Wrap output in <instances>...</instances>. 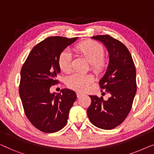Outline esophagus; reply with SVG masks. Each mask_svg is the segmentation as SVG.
<instances>
[{
  "mask_svg": "<svg viewBox=\"0 0 154 154\" xmlns=\"http://www.w3.org/2000/svg\"><path fill=\"white\" fill-rule=\"evenodd\" d=\"M76 94H77V97L78 98H80V97H81L83 95V93H82V92H77Z\"/></svg>",
  "mask_w": 154,
  "mask_h": 154,
  "instance_id": "1",
  "label": "esophagus"
}]
</instances>
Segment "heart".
Returning a JSON list of instances; mask_svg holds the SVG:
<instances>
[{"label": "heart", "mask_w": 154, "mask_h": 154, "mask_svg": "<svg viewBox=\"0 0 154 154\" xmlns=\"http://www.w3.org/2000/svg\"><path fill=\"white\" fill-rule=\"evenodd\" d=\"M77 54L85 57L90 63V69L94 73L100 74L105 70L106 61L104 58V49L97 42L88 40L78 43L73 48ZM72 54L69 50L61 52L58 59V64L61 71L69 73L71 71ZM94 78L89 73H73L66 79V85L75 91L83 92L89 87Z\"/></svg>", "instance_id": "obj_1"}]
</instances>
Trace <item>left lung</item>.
Here are the masks:
<instances>
[{"mask_svg":"<svg viewBox=\"0 0 154 154\" xmlns=\"http://www.w3.org/2000/svg\"><path fill=\"white\" fill-rule=\"evenodd\" d=\"M92 38L102 42L108 50L109 66L100 85L111 97L106 101L103 97L90 95L88 116L96 127L111 130L121 125L131 110L137 92L135 66L129 50L121 41L109 35Z\"/></svg>","mask_w":154,"mask_h":154,"instance_id":"8db88e82","label":"left lung"}]
</instances>
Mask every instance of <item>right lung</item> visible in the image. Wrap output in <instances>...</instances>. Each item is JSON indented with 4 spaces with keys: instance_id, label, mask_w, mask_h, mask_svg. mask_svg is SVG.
Here are the masks:
<instances>
[{
    "instance_id": "obj_1",
    "label": "right lung",
    "mask_w": 154,
    "mask_h": 154,
    "mask_svg": "<svg viewBox=\"0 0 154 154\" xmlns=\"http://www.w3.org/2000/svg\"><path fill=\"white\" fill-rule=\"evenodd\" d=\"M78 38L48 37L33 48L20 73V96L24 113L31 124L41 131L52 133L66 125L76 94L69 89L50 93L58 83L59 56Z\"/></svg>"
}]
</instances>
